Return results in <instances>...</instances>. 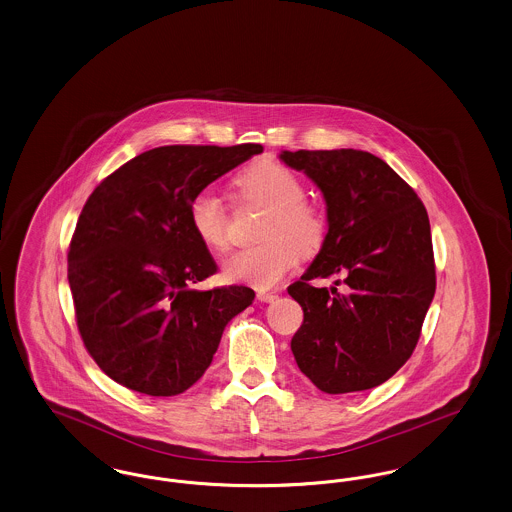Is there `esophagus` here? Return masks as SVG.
Wrapping results in <instances>:
<instances>
[{
  "label": "esophagus",
  "mask_w": 512,
  "mask_h": 512,
  "mask_svg": "<svg viewBox=\"0 0 512 512\" xmlns=\"http://www.w3.org/2000/svg\"><path fill=\"white\" fill-rule=\"evenodd\" d=\"M276 297H278V295H276V293H272V292L257 293V299H259V301H263V303H272V301H274V299H276Z\"/></svg>",
  "instance_id": "esophagus-1"
}]
</instances>
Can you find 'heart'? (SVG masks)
<instances>
[{
    "label": "heart",
    "instance_id": "obj_1",
    "mask_svg": "<svg viewBox=\"0 0 512 512\" xmlns=\"http://www.w3.org/2000/svg\"><path fill=\"white\" fill-rule=\"evenodd\" d=\"M236 188L245 203L267 209L263 244L242 249L224 263V278L259 290L276 286L299 263L315 255L328 236V215L305 197L301 176L274 159H261L238 174ZM188 217L197 240L209 249L228 247V215L219 195L205 188L192 197Z\"/></svg>",
    "mask_w": 512,
    "mask_h": 512
}]
</instances>
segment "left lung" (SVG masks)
<instances>
[{
  "label": "left lung",
  "instance_id": "left-lung-1",
  "mask_svg": "<svg viewBox=\"0 0 512 512\" xmlns=\"http://www.w3.org/2000/svg\"><path fill=\"white\" fill-rule=\"evenodd\" d=\"M320 188L328 236L288 293L303 307L299 370L324 393L370 390L409 361L436 293L430 220L413 188L359 149L282 151ZM338 275L330 291L317 277Z\"/></svg>",
  "mask_w": 512,
  "mask_h": 512
}]
</instances>
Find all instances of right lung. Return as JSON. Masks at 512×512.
Instances as JSON below:
<instances>
[{"label":"right lung","instance_id":"obj_1","mask_svg":"<svg viewBox=\"0 0 512 512\" xmlns=\"http://www.w3.org/2000/svg\"><path fill=\"white\" fill-rule=\"evenodd\" d=\"M259 144L163 146L109 174L88 197L69 245L80 338L128 390L169 397L209 368L226 324L251 305L245 286L195 290L217 272L188 205Z\"/></svg>","mask_w":512,"mask_h":512}]
</instances>
